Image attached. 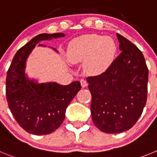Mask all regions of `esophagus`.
Here are the masks:
<instances>
[{
	"mask_svg": "<svg viewBox=\"0 0 157 157\" xmlns=\"http://www.w3.org/2000/svg\"><path fill=\"white\" fill-rule=\"evenodd\" d=\"M80 82H81V86H82V88L86 87V86H87V85H88L86 80L83 79V78H82V79L80 80Z\"/></svg>",
	"mask_w": 157,
	"mask_h": 157,
	"instance_id": "34e87169",
	"label": "esophagus"
}]
</instances>
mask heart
Returning a JSON list of instances; mask_svg holds the SVG:
<instances>
[{
    "instance_id": "1",
    "label": "heart",
    "mask_w": 157,
    "mask_h": 157,
    "mask_svg": "<svg viewBox=\"0 0 157 157\" xmlns=\"http://www.w3.org/2000/svg\"><path fill=\"white\" fill-rule=\"evenodd\" d=\"M117 46L109 36L86 35L75 38L68 47L70 62H83L85 71L90 75H101L106 71L113 63Z\"/></svg>"
}]
</instances>
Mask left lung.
I'll return each instance as SVG.
<instances>
[{"label": "left lung", "instance_id": "8db88e82", "mask_svg": "<svg viewBox=\"0 0 157 157\" xmlns=\"http://www.w3.org/2000/svg\"><path fill=\"white\" fill-rule=\"evenodd\" d=\"M120 55L106 71L88 77L94 124L106 133H119L135 125L147 97L148 68L143 55L131 41L116 34Z\"/></svg>", "mask_w": 157, "mask_h": 157}]
</instances>
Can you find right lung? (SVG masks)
I'll use <instances>...</instances> for the list:
<instances>
[{"instance_id":"right-lung-1","label":"right lung","mask_w":157,"mask_h":157,"mask_svg":"<svg viewBox=\"0 0 157 157\" xmlns=\"http://www.w3.org/2000/svg\"><path fill=\"white\" fill-rule=\"evenodd\" d=\"M63 37L64 33L35 36L17 51L7 71L6 95L9 109L18 124L34 135H46L56 130L65 119L67 107L82 88L78 81L67 86L55 82L39 83L25 71L28 58L37 44Z\"/></svg>"}]
</instances>
